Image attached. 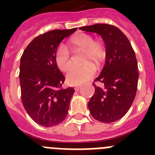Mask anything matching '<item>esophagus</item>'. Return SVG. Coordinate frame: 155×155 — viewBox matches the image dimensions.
<instances>
[{"mask_svg":"<svg viewBox=\"0 0 155 155\" xmlns=\"http://www.w3.org/2000/svg\"><path fill=\"white\" fill-rule=\"evenodd\" d=\"M80 88H81V86H79V85L78 86L77 85V86H75V87H74V90L76 91H79V89H80Z\"/></svg>","mask_w":155,"mask_h":155,"instance_id":"34e87169","label":"esophagus"}]
</instances>
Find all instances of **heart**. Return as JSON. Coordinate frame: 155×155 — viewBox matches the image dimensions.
Wrapping results in <instances>:
<instances>
[{
    "label": "heart",
    "instance_id": "1",
    "mask_svg": "<svg viewBox=\"0 0 155 155\" xmlns=\"http://www.w3.org/2000/svg\"><path fill=\"white\" fill-rule=\"evenodd\" d=\"M70 49L73 51L84 50L83 62H94L98 64L105 57V53L101 42L94 41L92 35L87 33H79L72 37L69 42ZM56 62L58 68L63 71H68L72 66L71 54L65 45L57 48ZM96 69L91 63L82 66H74L68 71L67 78L71 84H81L92 78Z\"/></svg>",
    "mask_w": 155,
    "mask_h": 155
}]
</instances>
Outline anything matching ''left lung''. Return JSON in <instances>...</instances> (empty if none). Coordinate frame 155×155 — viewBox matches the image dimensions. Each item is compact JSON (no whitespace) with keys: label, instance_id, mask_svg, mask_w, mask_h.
Listing matches in <instances>:
<instances>
[{"label":"left lung","instance_id":"8db88e82","mask_svg":"<svg viewBox=\"0 0 155 155\" xmlns=\"http://www.w3.org/2000/svg\"><path fill=\"white\" fill-rule=\"evenodd\" d=\"M79 29L95 32L105 44V64L94 81V94L88 102L94 119L102 123H113L124 117L133 104L139 73L137 61L130 42L117 27L108 24H94Z\"/></svg>","mask_w":155,"mask_h":155}]
</instances>
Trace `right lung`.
Here are the masks:
<instances>
[{"mask_svg":"<svg viewBox=\"0 0 155 155\" xmlns=\"http://www.w3.org/2000/svg\"><path fill=\"white\" fill-rule=\"evenodd\" d=\"M77 28L55 29L35 37L23 52L20 61L21 102L36 124L50 127L58 125L68 113L73 87L63 89L65 78L56 62L61 41Z\"/></svg>","mask_w":155,"mask_h":155,"instance_id":"obj_1","label":"right lung"}]
</instances>
